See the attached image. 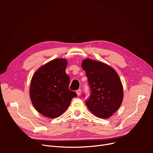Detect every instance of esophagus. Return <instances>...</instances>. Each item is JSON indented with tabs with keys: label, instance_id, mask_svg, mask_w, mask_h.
<instances>
[{
	"label": "esophagus",
	"instance_id": "esophagus-1",
	"mask_svg": "<svg viewBox=\"0 0 153 153\" xmlns=\"http://www.w3.org/2000/svg\"><path fill=\"white\" fill-rule=\"evenodd\" d=\"M81 93V89H78L76 91V94H77V95H80Z\"/></svg>",
	"mask_w": 153,
	"mask_h": 153
}]
</instances>
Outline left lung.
Returning a JSON list of instances; mask_svg holds the SVG:
<instances>
[{"label":"left lung","mask_w":153,"mask_h":153,"mask_svg":"<svg viewBox=\"0 0 153 153\" xmlns=\"http://www.w3.org/2000/svg\"><path fill=\"white\" fill-rule=\"evenodd\" d=\"M82 67L91 88L90 97L85 100L87 108L99 118L110 117L123 99V86L117 72L107 64L91 59L83 60Z\"/></svg>","instance_id":"1"}]
</instances>
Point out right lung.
I'll return each instance as SVG.
<instances>
[{"label":"right lung","instance_id":"obj_1","mask_svg":"<svg viewBox=\"0 0 153 153\" xmlns=\"http://www.w3.org/2000/svg\"><path fill=\"white\" fill-rule=\"evenodd\" d=\"M68 61L55 59L40 67L32 77L30 96L35 108L43 115L54 118L61 116L70 105L75 92L69 89V77L65 69Z\"/></svg>","mask_w":153,"mask_h":153}]
</instances>
